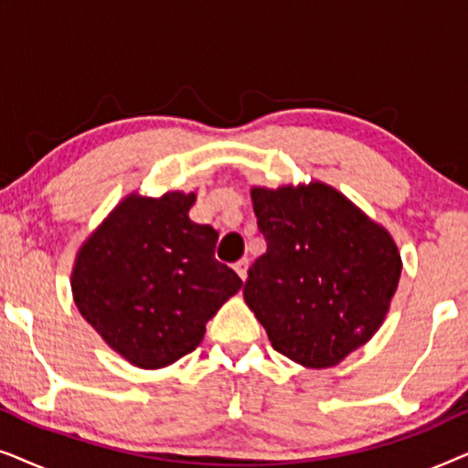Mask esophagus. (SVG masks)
I'll use <instances>...</instances> for the list:
<instances>
[{
    "label": "esophagus",
    "mask_w": 468,
    "mask_h": 468,
    "mask_svg": "<svg viewBox=\"0 0 468 468\" xmlns=\"http://www.w3.org/2000/svg\"><path fill=\"white\" fill-rule=\"evenodd\" d=\"M247 268H249V260H247V258H240V260L234 264V271L239 272V277H240L242 281L247 279Z\"/></svg>",
    "instance_id": "esophagus-1"
}]
</instances>
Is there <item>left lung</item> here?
Instances as JSON below:
<instances>
[{
	"label": "left lung",
	"mask_w": 468,
	"mask_h": 468,
	"mask_svg": "<svg viewBox=\"0 0 468 468\" xmlns=\"http://www.w3.org/2000/svg\"><path fill=\"white\" fill-rule=\"evenodd\" d=\"M266 253L249 268L245 303L272 347L328 368L379 330L400 279L381 226L324 183L251 191Z\"/></svg>",
	"instance_id": "1"
}]
</instances>
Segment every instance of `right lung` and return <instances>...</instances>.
Listing matches in <instances>:
<instances>
[{
  "label": "right lung",
  "instance_id": "right-lung-1",
  "mask_svg": "<svg viewBox=\"0 0 468 468\" xmlns=\"http://www.w3.org/2000/svg\"><path fill=\"white\" fill-rule=\"evenodd\" d=\"M194 194L130 196L82 245L74 303L140 368H162L202 343L207 322L242 281L215 258L219 234L189 219Z\"/></svg>",
  "mask_w": 468,
  "mask_h": 468
}]
</instances>
